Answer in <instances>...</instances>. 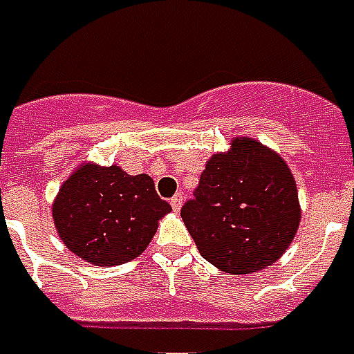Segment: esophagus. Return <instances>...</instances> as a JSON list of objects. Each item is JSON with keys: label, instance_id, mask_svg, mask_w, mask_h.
I'll list each match as a JSON object with an SVG mask.
<instances>
[{"label": "esophagus", "instance_id": "esophagus-1", "mask_svg": "<svg viewBox=\"0 0 354 354\" xmlns=\"http://www.w3.org/2000/svg\"><path fill=\"white\" fill-rule=\"evenodd\" d=\"M183 205V194H175V196L171 198V207L175 209V212H179Z\"/></svg>", "mask_w": 354, "mask_h": 354}]
</instances>
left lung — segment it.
<instances>
[{"mask_svg": "<svg viewBox=\"0 0 354 354\" xmlns=\"http://www.w3.org/2000/svg\"><path fill=\"white\" fill-rule=\"evenodd\" d=\"M181 217L205 261L230 274H252L282 257L301 209L284 160L240 137L229 152L207 160Z\"/></svg>", "mask_w": 354, "mask_h": 354, "instance_id": "1", "label": "left lung"}]
</instances>
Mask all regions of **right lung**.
Here are the masks:
<instances>
[{
  "label": "right lung",
  "instance_id": "right-lung-1",
  "mask_svg": "<svg viewBox=\"0 0 354 354\" xmlns=\"http://www.w3.org/2000/svg\"><path fill=\"white\" fill-rule=\"evenodd\" d=\"M169 212L149 175L84 164L62 183L53 221L70 252L95 267H114L139 257Z\"/></svg>",
  "mask_w": 354,
  "mask_h": 354
}]
</instances>
